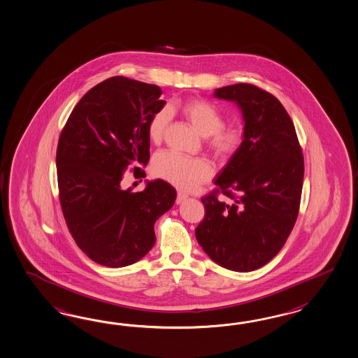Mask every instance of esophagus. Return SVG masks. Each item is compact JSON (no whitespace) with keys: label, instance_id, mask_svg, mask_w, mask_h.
I'll list each match as a JSON object with an SVG mask.
<instances>
[{"label":"esophagus","instance_id":"1","mask_svg":"<svg viewBox=\"0 0 358 358\" xmlns=\"http://www.w3.org/2000/svg\"><path fill=\"white\" fill-rule=\"evenodd\" d=\"M187 199H188V194H187V193L178 192V196H176V203H183Z\"/></svg>","mask_w":358,"mask_h":358}]
</instances>
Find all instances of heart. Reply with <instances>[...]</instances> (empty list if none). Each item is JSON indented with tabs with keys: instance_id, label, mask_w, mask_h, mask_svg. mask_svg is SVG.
Wrapping results in <instances>:
<instances>
[{
	"instance_id": "obj_1",
	"label": "heart",
	"mask_w": 358,
	"mask_h": 358,
	"mask_svg": "<svg viewBox=\"0 0 358 358\" xmlns=\"http://www.w3.org/2000/svg\"><path fill=\"white\" fill-rule=\"evenodd\" d=\"M180 110L184 117L202 136H209L210 145L220 156L238 152L244 143L245 131L241 124L222 127L223 118L220 109L209 101L193 99L183 102ZM169 123V111L161 109L153 114L148 124V135L158 143ZM153 173L158 178L182 189H192L206 182L213 175V167L206 159L180 156L174 152L158 153L153 164Z\"/></svg>"
}]
</instances>
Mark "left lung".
<instances>
[{
    "label": "left lung",
    "mask_w": 358,
    "mask_h": 358,
    "mask_svg": "<svg viewBox=\"0 0 358 358\" xmlns=\"http://www.w3.org/2000/svg\"><path fill=\"white\" fill-rule=\"evenodd\" d=\"M214 97L235 102L245 138L202 197L205 217L194 231L203 252L238 273L266 265L294 229L303 191V156L294 122L280 101L253 84L215 90ZM223 192L229 202L217 200Z\"/></svg>",
    "instance_id": "obj_1"
}]
</instances>
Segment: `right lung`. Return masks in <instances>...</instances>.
I'll return each mask as SVG.
<instances>
[{"instance_id": "add662e5", "label": "right lung", "mask_w": 358, "mask_h": 358, "mask_svg": "<svg viewBox=\"0 0 358 358\" xmlns=\"http://www.w3.org/2000/svg\"><path fill=\"white\" fill-rule=\"evenodd\" d=\"M158 85L114 76L78 102L57 147L59 201L75 243L92 261L124 267L156 243L155 223L170 210L174 187L161 179L141 192L122 188L124 173L145 174L149 120L165 106Z\"/></svg>"}]
</instances>
